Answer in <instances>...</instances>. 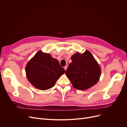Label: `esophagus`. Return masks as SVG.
Instances as JSON below:
<instances>
[{"label": "esophagus", "instance_id": "34e87169", "mask_svg": "<svg viewBox=\"0 0 127 127\" xmlns=\"http://www.w3.org/2000/svg\"><path fill=\"white\" fill-rule=\"evenodd\" d=\"M67 65H66L65 66V67H64V68L65 69V70H66V69H67Z\"/></svg>", "mask_w": 127, "mask_h": 127}]
</instances>
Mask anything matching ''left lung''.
<instances>
[{"mask_svg":"<svg viewBox=\"0 0 127 127\" xmlns=\"http://www.w3.org/2000/svg\"><path fill=\"white\" fill-rule=\"evenodd\" d=\"M65 74L75 89L86 90L95 85L101 75V68L96 60L89 51L77 52L71 57Z\"/></svg>","mask_w":127,"mask_h":127,"instance_id":"1","label":"left lung"}]
</instances>
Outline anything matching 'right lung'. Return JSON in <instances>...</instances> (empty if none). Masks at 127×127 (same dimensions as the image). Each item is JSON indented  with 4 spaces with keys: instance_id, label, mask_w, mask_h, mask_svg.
<instances>
[{
    "instance_id": "add662e5",
    "label": "right lung",
    "mask_w": 127,
    "mask_h": 127,
    "mask_svg": "<svg viewBox=\"0 0 127 127\" xmlns=\"http://www.w3.org/2000/svg\"><path fill=\"white\" fill-rule=\"evenodd\" d=\"M25 70L30 83L42 91L54 86L57 80L65 71L58 60L52 58L49 53L41 50L27 64Z\"/></svg>"
}]
</instances>
